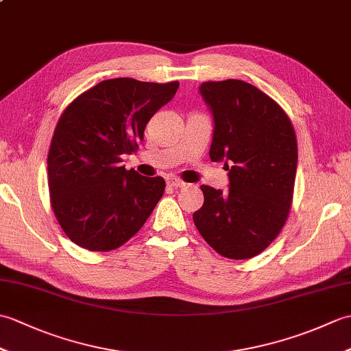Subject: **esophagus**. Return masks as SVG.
Instances as JSON below:
<instances>
[{
    "mask_svg": "<svg viewBox=\"0 0 351 351\" xmlns=\"http://www.w3.org/2000/svg\"><path fill=\"white\" fill-rule=\"evenodd\" d=\"M167 184L170 185V187H175V189L185 187V185H187L184 181L178 180V178H175V176H167Z\"/></svg>",
    "mask_w": 351,
    "mask_h": 351,
    "instance_id": "obj_1",
    "label": "esophagus"
}]
</instances>
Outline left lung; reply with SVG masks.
<instances>
[{
	"label": "left lung",
	"mask_w": 351,
	"mask_h": 351,
	"mask_svg": "<svg viewBox=\"0 0 351 351\" xmlns=\"http://www.w3.org/2000/svg\"><path fill=\"white\" fill-rule=\"evenodd\" d=\"M214 117L213 161H225L229 191L202 185L204 205L193 221L211 247L249 259L279 235L293 202L297 138L278 102L241 80L199 87Z\"/></svg>",
	"instance_id": "1"
}]
</instances>
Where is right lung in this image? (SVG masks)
I'll return each instance as SVG.
<instances>
[{"label":"right lung","instance_id":"right-lung-1","mask_svg":"<svg viewBox=\"0 0 351 351\" xmlns=\"http://www.w3.org/2000/svg\"><path fill=\"white\" fill-rule=\"evenodd\" d=\"M180 83L101 81L73 99L56 126L48 154L52 211L80 247L110 252L136 235L164 195L161 176L121 166L143 140L146 123Z\"/></svg>","mask_w":351,"mask_h":351}]
</instances>
